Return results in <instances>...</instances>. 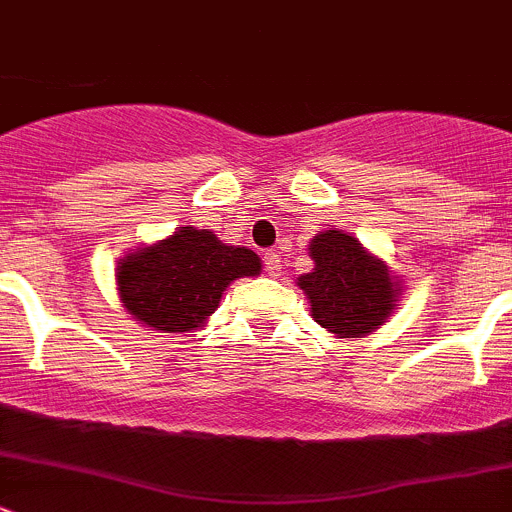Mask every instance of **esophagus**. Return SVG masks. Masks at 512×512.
I'll return each mask as SVG.
<instances>
[{
    "mask_svg": "<svg viewBox=\"0 0 512 512\" xmlns=\"http://www.w3.org/2000/svg\"><path fill=\"white\" fill-rule=\"evenodd\" d=\"M280 255H277V252H265V270H267V275L270 277H277L280 275V270H282V265H280Z\"/></svg>",
    "mask_w": 512,
    "mask_h": 512,
    "instance_id": "esophagus-1",
    "label": "esophagus"
}]
</instances>
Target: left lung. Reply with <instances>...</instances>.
<instances>
[{
  "label": "left lung",
  "instance_id": "1",
  "mask_svg": "<svg viewBox=\"0 0 512 512\" xmlns=\"http://www.w3.org/2000/svg\"><path fill=\"white\" fill-rule=\"evenodd\" d=\"M307 252L315 267L297 277V287L305 292L315 322L327 332L365 337L398 310L403 285L355 235L332 227L312 237Z\"/></svg>",
  "mask_w": 512,
  "mask_h": 512
}]
</instances>
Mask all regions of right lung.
<instances>
[{
	"mask_svg": "<svg viewBox=\"0 0 512 512\" xmlns=\"http://www.w3.org/2000/svg\"><path fill=\"white\" fill-rule=\"evenodd\" d=\"M260 272L262 260L252 250L185 225L117 260L114 285L132 320L155 332L180 335L210 320L230 282Z\"/></svg>",
	"mask_w": 512,
	"mask_h": 512,
	"instance_id": "right-lung-1",
	"label": "right lung"
}]
</instances>
